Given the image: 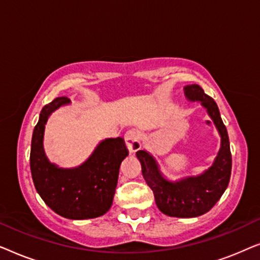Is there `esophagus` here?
Listing matches in <instances>:
<instances>
[{
    "mask_svg": "<svg viewBox=\"0 0 260 260\" xmlns=\"http://www.w3.org/2000/svg\"><path fill=\"white\" fill-rule=\"evenodd\" d=\"M124 140H125V144L127 150L130 151V154H135L137 150L141 149V140H140V135L136 131L130 130L127 131L124 136Z\"/></svg>",
    "mask_w": 260,
    "mask_h": 260,
    "instance_id": "esophagus-1",
    "label": "esophagus"
}]
</instances>
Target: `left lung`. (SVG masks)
<instances>
[{
  "label": "left lung",
  "mask_w": 260,
  "mask_h": 260,
  "mask_svg": "<svg viewBox=\"0 0 260 260\" xmlns=\"http://www.w3.org/2000/svg\"><path fill=\"white\" fill-rule=\"evenodd\" d=\"M183 91L189 102H200L221 137L219 152L213 165L197 176L170 181L163 175L157 161L148 151L138 150L136 156L141 162L145 182L151 188L159 211L175 218H195L212 209L226 190L232 169V156L229 135L214 99L206 94L197 84L187 85Z\"/></svg>",
  "instance_id": "1"
}]
</instances>
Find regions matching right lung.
<instances>
[{"label":"right lung","instance_id":"obj_1","mask_svg":"<svg viewBox=\"0 0 260 260\" xmlns=\"http://www.w3.org/2000/svg\"><path fill=\"white\" fill-rule=\"evenodd\" d=\"M70 103L58 97L42 108L31 137V177L39 195L56 214L72 220L98 218L111 207L120 163L129 151L122 137L106 138L76 168L49 162L44 149L45 125L55 110Z\"/></svg>","mask_w":260,"mask_h":260}]
</instances>
